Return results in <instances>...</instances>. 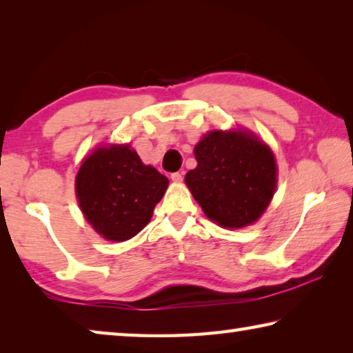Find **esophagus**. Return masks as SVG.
Listing matches in <instances>:
<instances>
[{
    "label": "esophagus",
    "mask_w": 353,
    "mask_h": 353,
    "mask_svg": "<svg viewBox=\"0 0 353 353\" xmlns=\"http://www.w3.org/2000/svg\"><path fill=\"white\" fill-rule=\"evenodd\" d=\"M182 179H183L182 172H172V174H171V181L172 182H182Z\"/></svg>",
    "instance_id": "obj_1"
}]
</instances>
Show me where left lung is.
<instances>
[{
    "mask_svg": "<svg viewBox=\"0 0 353 353\" xmlns=\"http://www.w3.org/2000/svg\"><path fill=\"white\" fill-rule=\"evenodd\" d=\"M194 157L198 166L185 183L207 218L229 229L254 224L277 187L270 146L248 130H210L194 146Z\"/></svg>",
    "mask_w": 353,
    "mask_h": 353,
    "instance_id": "8db88e82",
    "label": "left lung"
}]
</instances>
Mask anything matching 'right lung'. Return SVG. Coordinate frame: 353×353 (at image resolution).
Returning <instances> with one entry per match:
<instances>
[{
	"label": "right lung",
	"mask_w": 353,
	"mask_h": 353,
	"mask_svg": "<svg viewBox=\"0 0 353 353\" xmlns=\"http://www.w3.org/2000/svg\"><path fill=\"white\" fill-rule=\"evenodd\" d=\"M166 188L168 177L143 163L129 145L94 149L76 176L83 216L109 241H126L139 234Z\"/></svg>",
	"instance_id": "add662e5"
}]
</instances>
